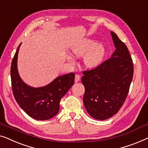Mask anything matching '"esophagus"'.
<instances>
[{"label": "esophagus", "instance_id": "esophagus-1", "mask_svg": "<svg viewBox=\"0 0 148 148\" xmlns=\"http://www.w3.org/2000/svg\"><path fill=\"white\" fill-rule=\"evenodd\" d=\"M80 80V75H78V74L75 75V82H78Z\"/></svg>", "mask_w": 148, "mask_h": 148}]
</instances>
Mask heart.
<instances>
[{"label":"heart","mask_w":148,"mask_h":148,"mask_svg":"<svg viewBox=\"0 0 148 148\" xmlns=\"http://www.w3.org/2000/svg\"><path fill=\"white\" fill-rule=\"evenodd\" d=\"M95 41L92 39H84L76 43L72 49V53L77 57L84 56V64L88 68L97 67L103 62L105 57V46L104 43H95Z\"/></svg>","instance_id":"b5f03b06"}]
</instances>
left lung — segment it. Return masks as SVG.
<instances>
[{
    "label": "left lung",
    "mask_w": 148,
    "mask_h": 148,
    "mask_svg": "<svg viewBox=\"0 0 148 148\" xmlns=\"http://www.w3.org/2000/svg\"><path fill=\"white\" fill-rule=\"evenodd\" d=\"M116 48L111 58L97 68L82 72L83 102L88 113L97 120L117 113L125 101L134 76V64L127 47L111 32Z\"/></svg>",
    "instance_id": "8db88e82"
}]
</instances>
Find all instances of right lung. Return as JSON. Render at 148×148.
<instances>
[{
  "mask_svg": "<svg viewBox=\"0 0 148 148\" xmlns=\"http://www.w3.org/2000/svg\"><path fill=\"white\" fill-rule=\"evenodd\" d=\"M21 44L12 60L11 77L12 92L20 107L31 117L47 120L57 115L61 99L74 82V72L60 76L49 84L33 88L23 82L17 70V56Z\"/></svg>",
  "mask_w": 148,
  "mask_h": 148,
  "instance_id": "obj_1",
  "label": "right lung"
}]
</instances>
